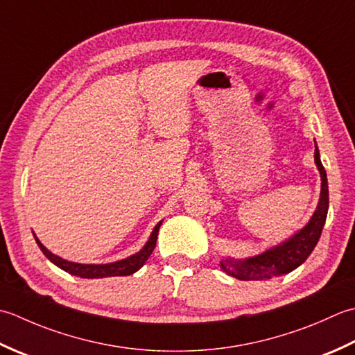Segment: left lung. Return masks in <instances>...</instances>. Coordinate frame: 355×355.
Segmentation results:
<instances>
[{
	"instance_id": "8db88e82",
	"label": "left lung",
	"mask_w": 355,
	"mask_h": 355,
	"mask_svg": "<svg viewBox=\"0 0 355 355\" xmlns=\"http://www.w3.org/2000/svg\"><path fill=\"white\" fill-rule=\"evenodd\" d=\"M314 161L322 178V191L320 200L317 205L315 213L308 222L305 228H302L297 234H294L286 242L270 248L262 254L254 256L247 260H220V268L230 276L239 280H265L274 276H284L300 266L308 256L315 248L319 242L324 222H327L328 207H329V193H328V179L327 171L320 162L319 150L315 147Z\"/></svg>"
}]
</instances>
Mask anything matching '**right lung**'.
I'll list each match as a JSON object with an SVG mask.
<instances>
[{
    "mask_svg": "<svg viewBox=\"0 0 355 355\" xmlns=\"http://www.w3.org/2000/svg\"><path fill=\"white\" fill-rule=\"evenodd\" d=\"M162 222H159L155 227L153 233H151L148 242L146 243L139 252L130 256L124 260H118V262L113 263H105V265H83V263H75V262H69L66 259H61L60 256L50 252L44 245H42L38 239L35 237L36 243H38L40 250L44 252V256L53 262L56 266H60L61 270L67 271L73 276L78 277H84V279H101V277H114V276H130V274L136 272L141 266L147 262V259L151 256L155 247H156V241H157V233H159V227H161Z\"/></svg>",
    "mask_w": 355,
    "mask_h": 355,
    "instance_id": "add662e5",
    "label": "right lung"
}]
</instances>
